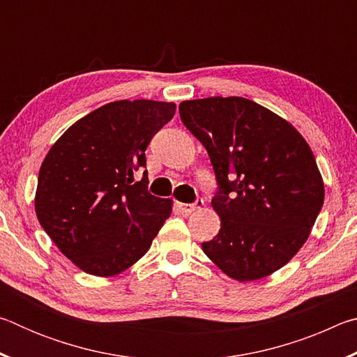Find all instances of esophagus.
I'll return each mask as SVG.
<instances>
[{
	"mask_svg": "<svg viewBox=\"0 0 357 357\" xmlns=\"http://www.w3.org/2000/svg\"><path fill=\"white\" fill-rule=\"evenodd\" d=\"M204 206V202L203 200H197V203L195 204H187V203H178V208H179V211L183 214H192V213H195L197 209H202Z\"/></svg>",
	"mask_w": 357,
	"mask_h": 357,
	"instance_id": "esophagus-1",
	"label": "esophagus"
}]
</instances>
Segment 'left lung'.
<instances>
[{
	"mask_svg": "<svg viewBox=\"0 0 357 357\" xmlns=\"http://www.w3.org/2000/svg\"><path fill=\"white\" fill-rule=\"evenodd\" d=\"M179 114L219 183L211 204L220 229L203 252L238 282L279 271L305 244L324 202L309 143L287 119L236 96L184 100Z\"/></svg>",
	"mask_w": 357,
	"mask_h": 357,
	"instance_id": "8db88e82",
	"label": "left lung"
}]
</instances>
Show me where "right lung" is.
Returning a JSON list of instances; mask_svg holds the SVG:
<instances>
[{
	"instance_id": "add662e5",
	"label": "right lung",
	"mask_w": 357,
	"mask_h": 357,
	"mask_svg": "<svg viewBox=\"0 0 357 357\" xmlns=\"http://www.w3.org/2000/svg\"><path fill=\"white\" fill-rule=\"evenodd\" d=\"M176 104L116 100L78 119L42 162L34 209L59 252L78 269L113 277L135 264L172 214L134 173ZM146 176V172L143 173Z\"/></svg>"
}]
</instances>
